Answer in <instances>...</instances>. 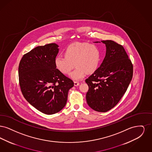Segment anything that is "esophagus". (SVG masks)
<instances>
[{"label": "esophagus", "mask_w": 152, "mask_h": 152, "mask_svg": "<svg viewBox=\"0 0 152 152\" xmlns=\"http://www.w3.org/2000/svg\"><path fill=\"white\" fill-rule=\"evenodd\" d=\"M80 84L79 82H78V81H74V85H75V86H78Z\"/></svg>", "instance_id": "34e87169"}]
</instances>
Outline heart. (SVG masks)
Masks as SVG:
<instances>
[{"instance_id": "b5f03b06", "label": "heart", "mask_w": 152, "mask_h": 152, "mask_svg": "<svg viewBox=\"0 0 152 152\" xmlns=\"http://www.w3.org/2000/svg\"><path fill=\"white\" fill-rule=\"evenodd\" d=\"M65 57L58 56L55 65L60 72L67 75L72 71L74 64L76 69L70 74L73 80L83 78L86 73L95 72L100 63V52L94 44L86 42H76L68 45L64 51Z\"/></svg>"}]
</instances>
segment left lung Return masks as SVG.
Instances as JSON below:
<instances>
[{
    "label": "left lung",
    "instance_id": "obj_1",
    "mask_svg": "<svg viewBox=\"0 0 152 152\" xmlns=\"http://www.w3.org/2000/svg\"><path fill=\"white\" fill-rule=\"evenodd\" d=\"M101 42L106 46L105 56L100 67L86 80L89 87L86 100L92 109L106 112L116 106L126 91L133 69L123 45L110 40Z\"/></svg>",
    "mask_w": 152,
    "mask_h": 152
}]
</instances>
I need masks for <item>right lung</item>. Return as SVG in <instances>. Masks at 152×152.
I'll return each instance as SVG.
<instances>
[{
    "label": "right lung",
    "instance_id": "obj_1",
    "mask_svg": "<svg viewBox=\"0 0 152 152\" xmlns=\"http://www.w3.org/2000/svg\"><path fill=\"white\" fill-rule=\"evenodd\" d=\"M58 45L38 46L24 55L19 65V85L26 100L46 115H53L65 106L72 80L56 69L55 58Z\"/></svg>",
    "mask_w": 152,
    "mask_h": 152
}]
</instances>
